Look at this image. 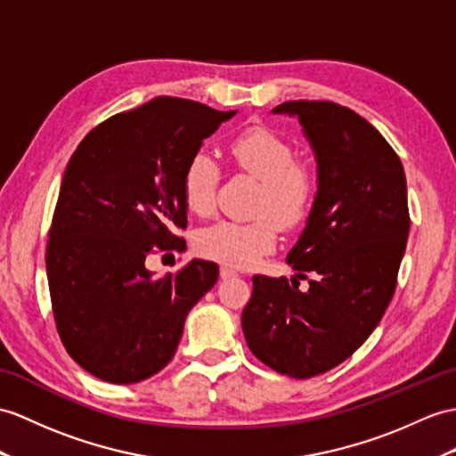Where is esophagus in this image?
<instances>
[{"instance_id":"obj_1","label":"esophagus","mask_w":456,"mask_h":456,"mask_svg":"<svg viewBox=\"0 0 456 456\" xmlns=\"http://www.w3.org/2000/svg\"><path fill=\"white\" fill-rule=\"evenodd\" d=\"M234 276H238V271L232 269V266H226V265L220 266V279H222V281L234 279Z\"/></svg>"}]
</instances>
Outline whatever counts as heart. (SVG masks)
<instances>
[{
    "label": "heart",
    "instance_id": "obj_1",
    "mask_svg": "<svg viewBox=\"0 0 456 456\" xmlns=\"http://www.w3.org/2000/svg\"><path fill=\"white\" fill-rule=\"evenodd\" d=\"M232 166L259 180L253 220H220L195 238L197 251L207 259L232 269H246L271 253L282 228L294 230L309 218L319 182L312 166L296 160V151L281 133L251 126L228 142ZM220 166L210 154L199 151L187 160L182 174V197L190 213L208 216L216 205Z\"/></svg>",
    "mask_w": 456,
    "mask_h": 456
}]
</instances>
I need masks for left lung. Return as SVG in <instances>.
I'll use <instances>...</instances> for the list:
<instances>
[{
  "mask_svg": "<svg viewBox=\"0 0 456 456\" xmlns=\"http://www.w3.org/2000/svg\"><path fill=\"white\" fill-rule=\"evenodd\" d=\"M273 112L297 116L319 191L286 257L297 274L292 282L255 274L241 329L259 362L309 379L350 358L391 304L410 232L406 175L381 133L346 106L290 100Z\"/></svg>",
  "mask_w": 456,
  "mask_h": 456,
  "instance_id": "1",
  "label": "left lung"
}]
</instances>
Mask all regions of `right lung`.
Listing matches in <instances>:
<instances>
[{
	"label": "right lung",
	"instance_id": "obj_1",
	"mask_svg": "<svg viewBox=\"0 0 456 456\" xmlns=\"http://www.w3.org/2000/svg\"><path fill=\"white\" fill-rule=\"evenodd\" d=\"M234 114L159 96L108 118L73 152L46 273L63 346L98 379L129 385L159 373L174 358L187 314L218 281L210 261L193 259L162 279L144 261L159 249H182L183 168Z\"/></svg>",
	"mask_w": 456,
	"mask_h": 456
}]
</instances>
